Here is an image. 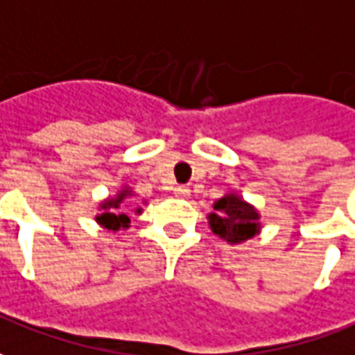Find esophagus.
<instances>
[{
    "instance_id": "obj_1",
    "label": "esophagus",
    "mask_w": 355,
    "mask_h": 355,
    "mask_svg": "<svg viewBox=\"0 0 355 355\" xmlns=\"http://www.w3.org/2000/svg\"><path fill=\"white\" fill-rule=\"evenodd\" d=\"M173 193H175L178 197H182V199H187V197L191 195L189 187H185V185H175V187H173Z\"/></svg>"
}]
</instances>
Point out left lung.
<instances>
[{"instance_id": "obj_1", "label": "left lung", "mask_w": 355, "mask_h": 355, "mask_svg": "<svg viewBox=\"0 0 355 355\" xmlns=\"http://www.w3.org/2000/svg\"><path fill=\"white\" fill-rule=\"evenodd\" d=\"M214 210L209 216V224L214 234L228 243H239L253 238L259 232V214L253 207L243 202L236 195H226L214 202Z\"/></svg>"}]
</instances>
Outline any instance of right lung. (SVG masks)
<instances>
[{
    "mask_svg": "<svg viewBox=\"0 0 355 355\" xmlns=\"http://www.w3.org/2000/svg\"><path fill=\"white\" fill-rule=\"evenodd\" d=\"M127 195H129V191L123 189V191L117 195L116 199H110V201L102 205V209L106 210V212H102L98 218H96L102 226H106L107 230H119L125 228L127 224H129V216L119 209V202L123 201Z\"/></svg>",
    "mask_w": 355,
    "mask_h": 355,
    "instance_id": "obj_1",
    "label": "right lung"
}]
</instances>
